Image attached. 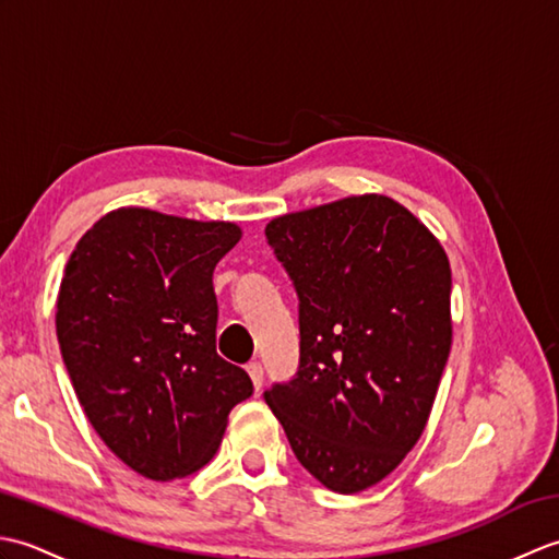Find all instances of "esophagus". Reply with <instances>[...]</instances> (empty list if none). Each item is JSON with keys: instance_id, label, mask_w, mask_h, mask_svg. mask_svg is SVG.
I'll return each mask as SVG.
<instances>
[{"instance_id": "obj_1", "label": "esophagus", "mask_w": 559, "mask_h": 559, "mask_svg": "<svg viewBox=\"0 0 559 559\" xmlns=\"http://www.w3.org/2000/svg\"><path fill=\"white\" fill-rule=\"evenodd\" d=\"M247 372L252 377L254 389H261V384H264V367H261V362H249Z\"/></svg>"}]
</instances>
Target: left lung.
I'll return each instance as SVG.
<instances>
[{
    "label": "left lung",
    "instance_id": "8db88e82",
    "mask_svg": "<svg viewBox=\"0 0 559 559\" xmlns=\"http://www.w3.org/2000/svg\"><path fill=\"white\" fill-rule=\"evenodd\" d=\"M298 293L300 367L264 394L295 456L329 490L386 478L418 442L451 348L442 245L382 194L266 225Z\"/></svg>",
    "mask_w": 559,
    "mask_h": 559
}]
</instances>
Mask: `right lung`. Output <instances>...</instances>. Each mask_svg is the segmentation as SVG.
Wrapping results in <instances>:
<instances>
[{
	"label": "right lung",
	"instance_id": "obj_1",
	"mask_svg": "<svg viewBox=\"0 0 559 559\" xmlns=\"http://www.w3.org/2000/svg\"><path fill=\"white\" fill-rule=\"evenodd\" d=\"M240 235L235 223L120 209L67 261L57 341L69 379L93 430L144 478L206 466L254 391L216 353L213 269Z\"/></svg>",
	"mask_w": 559,
	"mask_h": 559
}]
</instances>
